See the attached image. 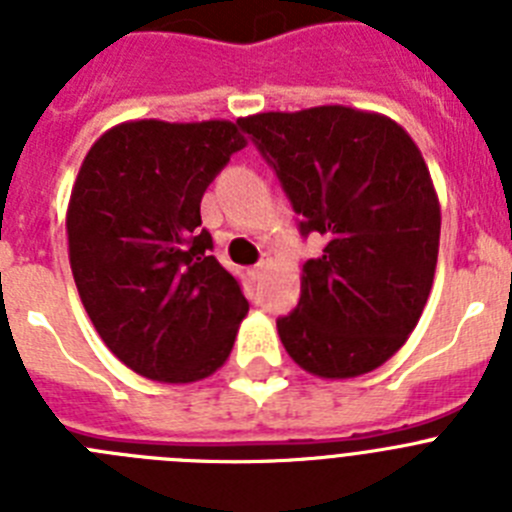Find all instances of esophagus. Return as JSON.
Instances as JSON below:
<instances>
[{
	"label": "esophagus",
	"mask_w": 512,
	"mask_h": 512,
	"mask_svg": "<svg viewBox=\"0 0 512 512\" xmlns=\"http://www.w3.org/2000/svg\"><path fill=\"white\" fill-rule=\"evenodd\" d=\"M266 266H269V259L259 261V264L251 266V269H248V277H251V279H261V277H264V269H266Z\"/></svg>",
	"instance_id": "34e87169"
}]
</instances>
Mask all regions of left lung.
<instances>
[{"mask_svg": "<svg viewBox=\"0 0 512 512\" xmlns=\"http://www.w3.org/2000/svg\"><path fill=\"white\" fill-rule=\"evenodd\" d=\"M300 233V302L277 320L287 354L323 379L372 372L418 325L436 274L441 207L418 146L390 117L325 104L243 117Z\"/></svg>", "mask_w": 512, "mask_h": 512, "instance_id": "8db88e82", "label": "left lung"}]
</instances>
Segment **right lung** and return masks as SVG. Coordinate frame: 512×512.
<instances>
[{"label":"right lung","mask_w":512,"mask_h":512,"mask_svg":"<svg viewBox=\"0 0 512 512\" xmlns=\"http://www.w3.org/2000/svg\"><path fill=\"white\" fill-rule=\"evenodd\" d=\"M241 122L135 120L89 148L66 233L74 282L112 354L153 382L187 384L225 364L248 302L212 253L200 202Z\"/></svg>","instance_id":"right-lung-1"}]
</instances>
